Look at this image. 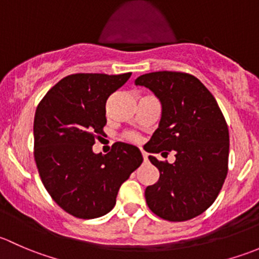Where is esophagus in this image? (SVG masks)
<instances>
[{"instance_id":"obj_1","label":"esophagus","mask_w":259,"mask_h":259,"mask_svg":"<svg viewBox=\"0 0 259 259\" xmlns=\"http://www.w3.org/2000/svg\"><path fill=\"white\" fill-rule=\"evenodd\" d=\"M143 158H144V160H148V154L145 153V151H143Z\"/></svg>"}]
</instances>
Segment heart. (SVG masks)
Masks as SVG:
<instances>
[{
    "label": "heart",
    "instance_id": "obj_1",
    "mask_svg": "<svg viewBox=\"0 0 259 259\" xmlns=\"http://www.w3.org/2000/svg\"><path fill=\"white\" fill-rule=\"evenodd\" d=\"M125 138L129 139L130 142H139L140 140V137L138 134H135V133H127V134L125 135Z\"/></svg>",
    "mask_w": 259,
    "mask_h": 259
}]
</instances>
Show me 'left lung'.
Returning a JSON list of instances; mask_svg holds the SVG:
<instances>
[{"mask_svg": "<svg viewBox=\"0 0 259 259\" xmlns=\"http://www.w3.org/2000/svg\"><path fill=\"white\" fill-rule=\"evenodd\" d=\"M145 86L161 104L158 129L149 140V153L173 150L176 161L149 160L159 170L155 184L145 189L153 213L169 222L199 215L214 203L228 173L229 132L210 91L185 72L156 71L142 75Z\"/></svg>", "mask_w": 259, "mask_h": 259, "instance_id": "obj_1", "label": "left lung"}]
</instances>
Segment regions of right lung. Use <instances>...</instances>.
Masks as SVG:
<instances>
[{
	"instance_id": "add662e5",
	"label": "right lung",
	"mask_w": 259,
	"mask_h": 259,
	"mask_svg": "<svg viewBox=\"0 0 259 259\" xmlns=\"http://www.w3.org/2000/svg\"><path fill=\"white\" fill-rule=\"evenodd\" d=\"M130 76L132 72L69 75L36 109L33 155L38 174L56 204L76 218L109 213L122 183L143 163L139 149L126 143H115L106 155L93 151L106 125V100Z\"/></svg>"
}]
</instances>
